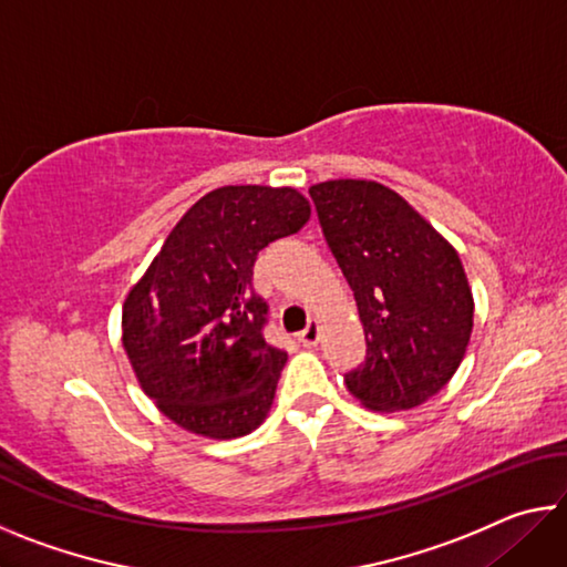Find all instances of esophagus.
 Returning a JSON list of instances; mask_svg holds the SVG:
<instances>
[{
  "instance_id": "34e87169",
  "label": "esophagus",
  "mask_w": 567,
  "mask_h": 567,
  "mask_svg": "<svg viewBox=\"0 0 567 567\" xmlns=\"http://www.w3.org/2000/svg\"><path fill=\"white\" fill-rule=\"evenodd\" d=\"M297 340H300L302 348H315V344L320 342V324L310 322L300 334H297Z\"/></svg>"
}]
</instances>
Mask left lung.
<instances>
[{
	"mask_svg": "<svg viewBox=\"0 0 567 567\" xmlns=\"http://www.w3.org/2000/svg\"><path fill=\"white\" fill-rule=\"evenodd\" d=\"M310 197L368 342L344 385L375 412L422 405L455 375L473 332V290L457 249L375 179H328Z\"/></svg>",
	"mask_w": 567,
	"mask_h": 567,
	"instance_id": "8db88e82",
	"label": "left lung"
}]
</instances>
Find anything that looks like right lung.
I'll return each mask as SVG.
<instances>
[{"label":"right lung","instance_id":"right-lung-1","mask_svg":"<svg viewBox=\"0 0 567 567\" xmlns=\"http://www.w3.org/2000/svg\"><path fill=\"white\" fill-rule=\"evenodd\" d=\"M310 215L295 187H217L182 215L130 290L122 344L134 378L187 433L243 437L270 412L287 352L262 338L267 305L252 267Z\"/></svg>","mask_w":567,"mask_h":567}]
</instances>
